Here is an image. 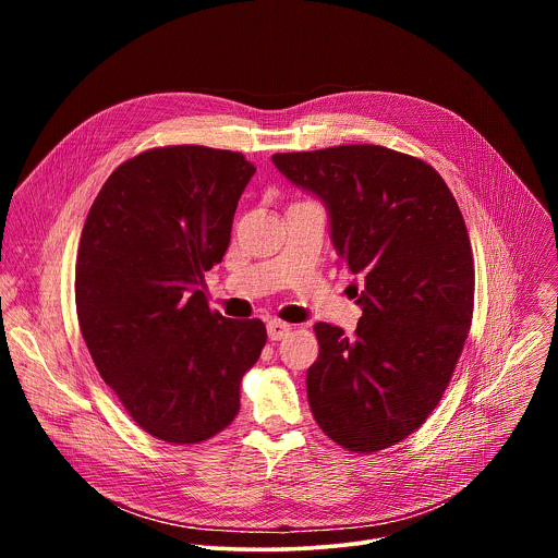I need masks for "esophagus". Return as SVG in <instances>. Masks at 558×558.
<instances>
[{
    "label": "esophagus",
    "mask_w": 558,
    "mask_h": 558,
    "mask_svg": "<svg viewBox=\"0 0 558 558\" xmlns=\"http://www.w3.org/2000/svg\"><path fill=\"white\" fill-rule=\"evenodd\" d=\"M289 331H291V325H287V323H282V320H276V317H274V320L267 323V336H269V340H274V342L287 338Z\"/></svg>",
    "instance_id": "esophagus-1"
}]
</instances>
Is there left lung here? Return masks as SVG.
Returning a JSON list of instances; mask_svg holds the SVG:
<instances>
[{
	"instance_id": "left-lung-1",
	"label": "left lung",
	"mask_w": 558,
	"mask_h": 558,
	"mask_svg": "<svg viewBox=\"0 0 558 558\" xmlns=\"http://www.w3.org/2000/svg\"><path fill=\"white\" fill-rule=\"evenodd\" d=\"M274 166L331 216L340 260L364 289L353 338L313 327L308 407L329 439L377 452L439 404L472 323L474 260L459 205L435 168L381 145L274 154Z\"/></svg>"
}]
</instances>
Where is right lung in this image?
<instances>
[{
	"label": "right lung",
	"instance_id": "add662e5",
	"mask_svg": "<svg viewBox=\"0 0 558 558\" xmlns=\"http://www.w3.org/2000/svg\"><path fill=\"white\" fill-rule=\"evenodd\" d=\"M254 172L241 151L145 149L104 183L78 241L74 300L93 362L128 415L168 444L233 422L267 342L258 317L229 320L201 289Z\"/></svg>",
	"mask_w": 558,
	"mask_h": 558
}]
</instances>
